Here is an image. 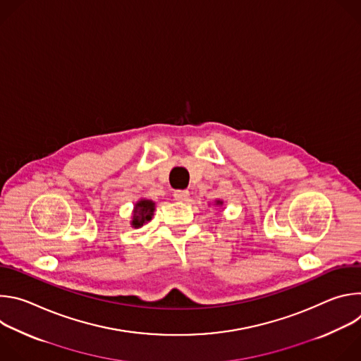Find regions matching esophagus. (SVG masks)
<instances>
[{
	"mask_svg": "<svg viewBox=\"0 0 361 361\" xmlns=\"http://www.w3.org/2000/svg\"><path fill=\"white\" fill-rule=\"evenodd\" d=\"M190 197V192L187 190H176L174 191V198L177 201H187Z\"/></svg>",
	"mask_w": 361,
	"mask_h": 361,
	"instance_id": "1",
	"label": "esophagus"
}]
</instances>
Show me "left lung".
I'll return each instance as SVG.
<instances>
[{"mask_svg":"<svg viewBox=\"0 0 361 361\" xmlns=\"http://www.w3.org/2000/svg\"><path fill=\"white\" fill-rule=\"evenodd\" d=\"M216 205H223V201L221 200H216Z\"/></svg>","mask_w":361,"mask_h":361,"instance_id":"8db88e82","label":"left lung"}]
</instances>
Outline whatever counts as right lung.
I'll list each match as a JSON object with an SVG mask.
<instances>
[{"label":"right lung","mask_w":361,"mask_h":361,"mask_svg":"<svg viewBox=\"0 0 361 361\" xmlns=\"http://www.w3.org/2000/svg\"><path fill=\"white\" fill-rule=\"evenodd\" d=\"M154 210H156V202L151 200L141 198L140 201L135 202L134 210H133V220H131V227L138 228L147 221L151 220L154 216Z\"/></svg>","instance_id":"obj_1"}]
</instances>
